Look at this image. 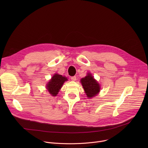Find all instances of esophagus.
Returning <instances> with one entry per match:
<instances>
[{
	"label": "esophagus",
	"instance_id": "1",
	"mask_svg": "<svg viewBox=\"0 0 148 148\" xmlns=\"http://www.w3.org/2000/svg\"><path fill=\"white\" fill-rule=\"evenodd\" d=\"M71 79L72 81H75L77 78H76V77H75V76H73V77H71Z\"/></svg>",
	"mask_w": 148,
	"mask_h": 148
}]
</instances>
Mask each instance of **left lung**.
I'll return each instance as SVG.
<instances>
[{"label": "left lung", "instance_id": "obj_1", "mask_svg": "<svg viewBox=\"0 0 148 148\" xmlns=\"http://www.w3.org/2000/svg\"><path fill=\"white\" fill-rule=\"evenodd\" d=\"M81 83L88 98H91L96 96L100 91V86L91 73L81 79Z\"/></svg>", "mask_w": 148, "mask_h": 148}]
</instances>
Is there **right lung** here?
I'll use <instances>...</instances> for the list:
<instances>
[{"label":"right lung","mask_w":148,"mask_h":148,"mask_svg":"<svg viewBox=\"0 0 148 148\" xmlns=\"http://www.w3.org/2000/svg\"><path fill=\"white\" fill-rule=\"evenodd\" d=\"M68 79L66 77L55 74L47 84L46 88L52 96H56L62 87L63 84Z\"/></svg>","instance_id":"add662e5"}]
</instances>
